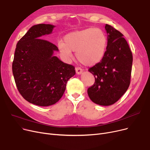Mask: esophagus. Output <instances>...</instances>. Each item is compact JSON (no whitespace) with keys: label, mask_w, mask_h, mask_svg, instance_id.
<instances>
[{"label":"esophagus","mask_w":150,"mask_h":150,"mask_svg":"<svg viewBox=\"0 0 150 150\" xmlns=\"http://www.w3.org/2000/svg\"><path fill=\"white\" fill-rule=\"evenodd\" d=\"M75 70H76V74H78V75L81 74L82 73V72H83V69L81 67H78L75 68Z\"/></svg>","instance_id":"obj_1"}]
</instances>
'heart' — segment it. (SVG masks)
<instances>
[{
    "label": "heart",
    "mask_w": 150,
    "mask_h": 150,
    "mask_svg": "<svg viewBox=\"0 0 150 150\" xmlns=\"http://www.w3.org/2000/svg\"><path fill=\"white\" fill-rule=\"evenodd\" d=\"M58 45L66 58L72 57V51L76 52V58L81 64L92 66L103 59L107 38L101 29L88 28L68 33L64 38V42L59 41Z\"/></svg>",
    "instance_id": "obj_1"
}]
</instances>
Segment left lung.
<instances>
[{"label": "left lung", "mask_w": 150, "mask_h": 150, "mask_svg": "<svg viewBox=\"0 0 150 150\" xmlns=\"http://www.w3.org/2000/svg\"><path fill=\"white\" fill-rule=\"evenodd\" d=\"M106 51L100 62L89 69L95 83L88 89L90 99L97 105H111L127 91L131 81L132 53L123 35L106 24Z\"/></svg>", "instance_id": "1"}]
</instances>
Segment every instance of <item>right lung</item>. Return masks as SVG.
I'll use <instances>...</instances> for the list:
<instances>
[{"label": "right lung", "instance_id": "1", "mask_svg": "<svg viewBox=\"0 0 150 150\" xmlns=\"http://www.w3.org/2000/svg\"><path fill=\"white\" fill-rule=\"evenodd\" d=\"M50 24L31 27L18 42L12 64L16 85L22 97L38 106L54 105L62 97L67 81L75 75V67L53 56L58 48L41 39L50 34Z\"/></svg>", "mask_w": 150, "mask_h": 150}]
</instances>
